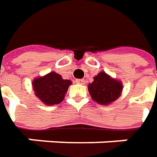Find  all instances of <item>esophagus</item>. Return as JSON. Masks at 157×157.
Listing matches in <instances>:
<instances>
[{"instance_id": "esophagus-1", "label": "esophagus", "mask_w": 157, "mask_h": 157, "mask_svg": "<svg viewBox=\"0 0 157 157\" xmlns=\"http://www.w3.org/2000/svg\"><path fill=\"white\" fill-rule=\"evenodd\" d=\"M76 83L80 84V85H84L86 83V81H85V79H76Z\"/></svg>"}]
</instances>
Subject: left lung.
Instances as JSON below:
<instances>
[{"instance_id":"obj_1","label":"left lung","mask_w":157,"mask_h":157,"mask_svg":"<svg viewBox=\"0 0 157 157\" xmlns=\"http://www.w3.org/2000/svg\"><path fill=\"white\" fill-rule=\"evenodd\" d=\"M88 90L93 100L101 105H107L119 98L122 85L102 71L94 77V81L89 84Z\"/></svg>"}]
</instances>
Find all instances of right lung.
<instances>
[{"mask_svg": "<svg viewBox=\"0 0 157 157\" xmlns=\"http://www.w3.org/2000/svg\"><path fill=\"white\" fill-rule=\"evenodd\" d=\"M71 84V80L63 79L62 76L52 71L33 81L35 94L42 102L49 105L59 104Z\"/></svg>", "mask_w": 157, "mask_h": 157, "instance_id": "1", "label": "right lung"}]
</instances>
